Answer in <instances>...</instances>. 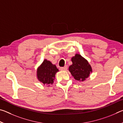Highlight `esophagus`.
I'll return each mask as SVG.
<instances>
[{
  "label": "esophagus",
  "mask_w": 123,
  "mask_h": 123,
  "mask_svg": "<svg viewBox=\"0 0 123 123\" xmlns=\"http://www.w3.org/2000/svg\"><path fill=\"white\" fill-rule=\"evenodd\" d=\"M67 66H64L63 67H60V69L61 70H67Z\"/></svg>",
  "instance_id": "34e87169"
}]
</instances>
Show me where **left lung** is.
<instances>
[{"label":"left lung","mask_w":123,"mask_h":123,"mask_svg":"<svg viewBox=\"0 0 123 123\" xmlns=\"http://www.w3.org/2000/svg\"><path fill=\"white\" fill-rule=\"evenodd\" d=\"M73 64L69 67V71L74 79L78 81H84L92 71L88 61L79 54L72 58Z\"/></svg>","instance_id":"1"}]
</instances>
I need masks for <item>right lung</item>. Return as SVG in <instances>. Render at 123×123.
<instances>
[{"mask_svg": "<svg viewBox=\"0 0 123 123\" xmlns=\"http://www.w3.org/2000/svg\"><path fill=\"white\" fill-rule=\"evenodd\" d=\"M58 71L59 69L55 65L45 60L37 69V78L44 85L53 84L55 74Z\"/></svg>", "mask_w": 123, "mask_h": 123, "instance_id": "right-lung-1", "label": "right lung"}]
</instances>
